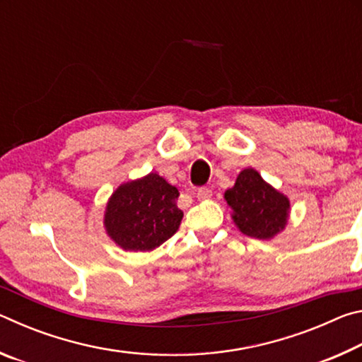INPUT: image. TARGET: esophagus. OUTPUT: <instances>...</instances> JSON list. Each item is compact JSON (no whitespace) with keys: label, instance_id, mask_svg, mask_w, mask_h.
I'll list each match as a JSON object with an SVG mask.
<instances>
[{"label":"esophagus","instance_id":"34e87169","mask_svg":"<svg viewBox=\"0 0 362 362\" xmlns=\"http://www.w3.org/2000/svg\"><path fill=\"white\" fill-rule=\"evenodd\" d=\"M211 196H212V189L207 187H201V188H198V192H196V198H198L199 201L209 199Z\"/></svg>","mask_w":362,"mask_h":362}]
</instances>
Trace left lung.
<instances>
[{"instance_id": "8db88e82", "label": "left lung", "mask_w": 362, "mask_h": 362, "mask_svg": "<svg viewBox=\"0 0 362 362\" xmlns=\"http://www.w3.org/2000/svg\"><path fill=\"white\" fill-rule=\"evenodd\" d=\"M225 199L233 209V220L246 236L269 240L284 230L289 217V199L262 179L254 169H244Z\"/></svg>"}]
</instances>
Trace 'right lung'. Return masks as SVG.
Masks as SVG:
<instances>
[{
	"mask_svg": "<svg viewBox=\"0 0 362 362\" xmlns=\"http://www.w3.org/2000/svg\"><path fill=\"white\" fill-rule=\"evenodd\" d=\"M179 189L158 174L122 183L105 209L108 236L124 250L145 252L161 246L179 230L183 212Z\"/></svg>",
	"mask_w": 362,
	"mask_h": 362,
	"instance_id": "add662e5",
	"label": "right lung"
}]
</instances>
